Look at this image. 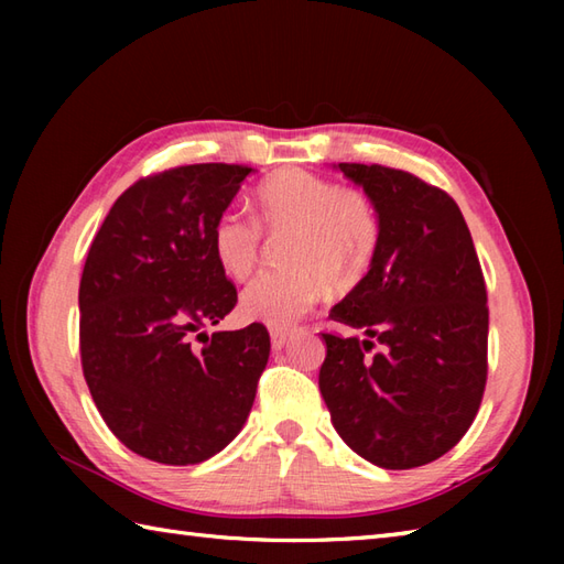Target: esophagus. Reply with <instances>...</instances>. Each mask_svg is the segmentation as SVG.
Listing matches in <instances>:
<instances>
[{"mask_svg":"<svg viewBox=\"0 0 564 564\" xmlns=\"http://www.w3.org/2000/svg\"><path fill=\"white\" fill-rule=\"evenodd\" d=\"M291 337H293V332H289V329H271V346L275 351H281L283 346L291 341Z\"/></svg>","mask_w":564,"mask_h":564,"instance_id":"34e87169","label":"esophagus"}]
</instances>
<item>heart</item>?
<instances>
[{"label":"heart","instance_id":"b5f03b06","mask_svg":"<svg viewBox=\"0 0 564 564\" xmlns=\"http://www.w3.org/2000/svg\"><path fill=\"white\" fill-rule=\"evenodd\" d=\"M257 224L227 208L210 227V249L220 269L242 281L263 257V236L285 237L283 269L251 281L239 307L247 319L291 327L325 293V285L351 289L373 261L380 220L370 198L305 170H283L257 188Z\"/></svg>","mask_w":564,"mask_h":564}]
</instances>
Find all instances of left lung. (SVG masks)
<instances>
[{
  "instance_id": "8db88e82",
  "label": "left lung",
  "mask_w": 564,
  "mask_h": 564,
  "mask_svg": "<svg viewBox=\"0 0 564 564\" xmlns=\"http://www.w3.org/2000/svg\"><path fill=\"white\" fill-rule=\"evenodd\" d=\"M339 170L373 200L380 239L368 273L329 313L368 339L322 332L319 392L346 446L386 470H410L448 453L480 410L485 275L446 191L380 164Z\"/></svg>"
}]
</instances>
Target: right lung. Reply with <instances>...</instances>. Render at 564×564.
<instances>
[{
    "instance_id": "obj_1",
    "label": "right lung",
    "mask_w": 564,
    "mask_h": 564,
    "mask_svg": "<svg viewBox=\"0 0 564 564\" xmlns=\"http://www.w3.org/2000/svg\"><path fill=\"white\" fill-rule=\"evenodd\" d=\"M251 166L142 176L106 215L79 281V354L106 426L164 465L213 458L245 426L267 368L261 322L208 334L237 305L210 227Z\"/></svg>"
}]
</instances>
